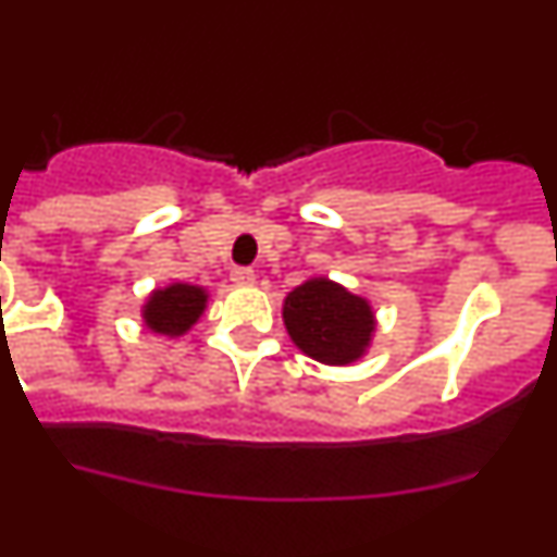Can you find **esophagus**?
Segmentation results:
<instances>
[{
  "mask_svg": "<svg viewBox=\"0 0 557 557\" xmlns=\"http://www.w3.org/2000/svg\"><path fill=\"white\" fill-rule=\"evenodd\" d=\"M231 283L242 285V288H250V285H256V272L245 267L234 269V272H231Z\"/></svg>",
  "mask_w": 557,
  "mask_h": 557,
  "instance_id": "obj_1",
  "label": "esophagus"
}]
</instances>
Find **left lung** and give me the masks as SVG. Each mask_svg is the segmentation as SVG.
I'll return each mask as SVG.
<instances>
[{"label":"left lung","instance_id":"8db88e82","mask_svg":"<svg viewBox=\"0 0 557 557\" xmlns=\"http://www.w3.org/2000/svg\"><path fill=\"white\" fill-rule=\"evenodd\" d=\"M283 323L301 354L329 367L364 359L377 329L372 301L323 274L305 280L285 296Z\"/></svg>","mask_w":557,"mask_h":557}]
</instances>
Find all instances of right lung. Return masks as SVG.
<instances>
[{
  "label": "right lung",
  "instance_id": "add662e5",
  "mask_svg": "<svg viewBox=\"0 0 557 557\" xmlns=\"http://www.w3.org/2000/svg\"><path fill=\"white\" fill-rule=\"evenodd\" d=\"M209 290L193 283H169L154 288L141 305L144 326L160 337L176 339L190 332L207 312Z\"/></svg>",
  "mask_w": 557,
  "mask_h": 557
}]
</instances>
